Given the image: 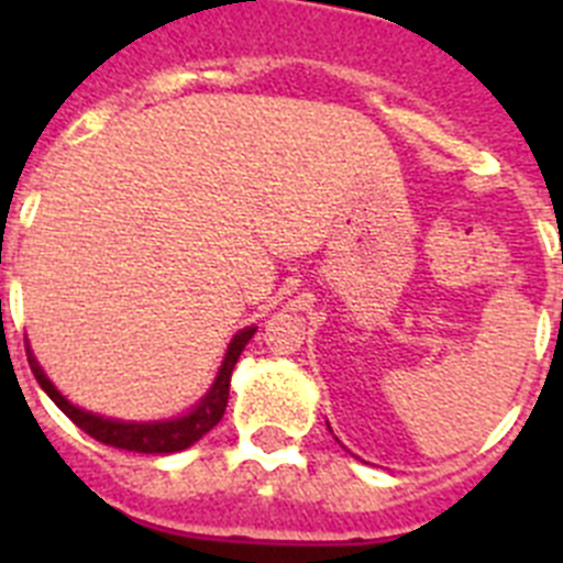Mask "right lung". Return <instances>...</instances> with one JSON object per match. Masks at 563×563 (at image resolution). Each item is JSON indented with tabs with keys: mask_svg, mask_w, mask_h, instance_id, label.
<instances>
[{
	"mask_svg": "<svg viewBox=\"0 0 563 563\" xmlns=\"http://www.w3.org/2000/svg\"><path fill=\"white\" fill-rule=\"evenodd\" d=\"M256 327H245V330H239L236 335L231 338L228 343V352L222 357V366L213 377L211 389L200 397V402H194L191 409L180 417H168V420H148V422H137V420H114V417H103L96 415V411L78 409L62 391L53 386L44 369L38 366V361L33 357L27 346V361L30 369L36 375L38 386L47 391V397L56 402L58 409L69 417V420L76 422L78 429L87 431L89 437H96L98 442L103 445H112V449H123V451H134V454H174V451H183L188 445L206 437L208 431L222 420L228 406V389H231V372L236 366L239 355L247 346V341L253 338Z\"/></svg>",
	"mask_w": 563,
	"mask_h": 563,
	"instance_id": "add662e5",
	"label": "right lung"
}]
</instances>
